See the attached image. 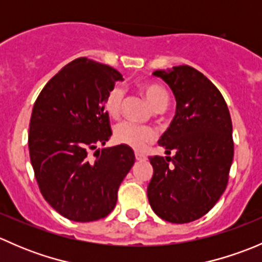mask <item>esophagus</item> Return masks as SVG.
I'll list each match as a JSON object with an SVG mask.
<instances>
[{
	"label": "esophagus",
	"instance_id": "1",
	"mask_svg": "<svg viewBox=\"0 0 262 262\" xmlns=\"http://www.w3.org/2000/svg\"><path fill=\"white\" fill-rule=\"evenodd\" d=\"M136 158H137V161H146L147 156L142 155V153H136Z\"/></svg>",
	"mask_w": 262,
	"mask_h": 262
}]
</instances>
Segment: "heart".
<instances>
[{
	"label": "heart",
	"instance_id": "heart-1",
	"mask_svg": "<svg viewBox=\"0 0 262 262\" xmlns=\"http://www.w3.org/2000/svg\"><path fill=\"white\" fill-rule=\"evenodd\" d=\"M144 97L153 110L165 112L170 104V96L166 89L157 83H143L141 87ZM124 100V90L120 86L113 87L105 99V110L110 116L116 118L121 112ZM155 139V133L149 128L136 125L129 121L119 123L114 128V141L118 144L141 150Z\"/></svg>",
	"mask_w": 262,
	"mask_h": 262
}]
</instances>
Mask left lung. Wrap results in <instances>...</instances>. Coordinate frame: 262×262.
I'll list each match as a JSON object with an SVG mask.
<instances>
[{"label": "left lung", "mask_w": 262, "mask_h": 262, "mask_svg": "<svg viewBox=\"0 0 262 262\" xmlns=\"http://www.w3.org/2000/svg\"><path fill=\"white\" fill-rule=\"evenodd\" d=\"M153 76L170 86L176 113L158 141L167 156L149 157L147 196L160 218L189 223L209 212L227 187L233 161L231 115L219 90L195 68L176 66Z\"/></svg>", "instance_id": "obj_1"}]
</instances>
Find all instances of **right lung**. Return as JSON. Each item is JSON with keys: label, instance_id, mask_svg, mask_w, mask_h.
<instances>
[{"label": "right lung", "instance_id": "obj_1", "mask_svg": "<svg viewBox=\"0 0 262 262\" xmlns=\"http://www.w3.org/2000/svg\"><path fill=\"white\" fill-rule=\"evenodd\" d=\"M123 76L81 57L62 68L39 94L30 118L29 152L44 199L60 215L92 222L110 214L118 189L134 165L130 147L89 152L112 136L105 99ZM94 155V156H95Z\"/></svg>", "mask_w": 262, "mask_h": 262}]
</instances>
